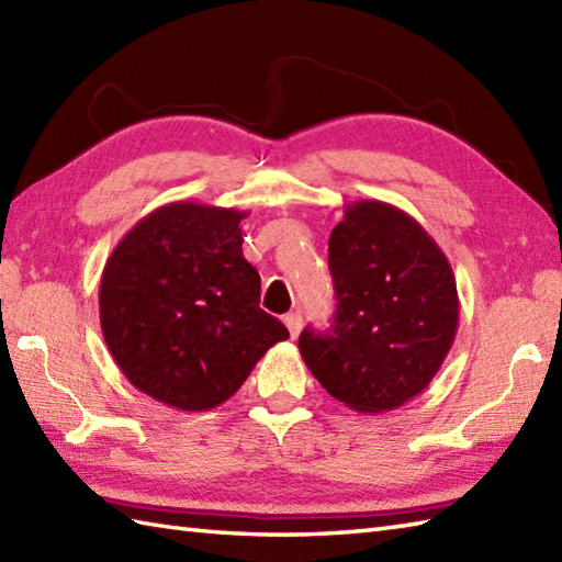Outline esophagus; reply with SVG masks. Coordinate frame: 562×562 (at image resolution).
<instances>
[{"instance_id": "obj_1", "label": "esophagus", "mask_w": 562, "mask_h": 562, "mask_svg": "<svg viewBox=\"0 0 562 562\" xmlns=\"http://www.w3.org/2000/svg\"><path fill=\"white\" fill-rule=\"evenodd\" d=\"M284 326H288V330H290V336L292 338H296L302 333V314L300 312H294V314H288L284 316Z\"/></svg>"}]
</instances>
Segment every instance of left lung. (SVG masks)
I'll return each instance as SVG.
<instances>
[{
    "label": "left lung",
    "mask_w": 562,
    "mask_h": 562,
    "mask_svg": "<svg viewBox=\"0 0 562 562\" xmlns=\"http://www.w3.org/2000/svg\"><path fill=\"white\" fill-rule=\"evenodd\" d=\"M338 306L300 352L333 398L357 413L396 411L439 372L459 328L457 278L408 212L379 200L345 207L330 232Z\"/></svg>",
    "instance_id": "1"
}]
</instances>
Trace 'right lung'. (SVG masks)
<instances>
[{
	"instance_id": "add662e5",
	"label": "right lung",
	"mask_w": 562,
	"mask_h": 562,
	"mask_svg": "<svg viewBox=\"0 0 562 562\" xmlns=\"http://www.w3.org/2000/svg\"><path fill=\"white\" fill-rule=\"evenodd\" d=\"M234 207L171 202L113 248L99 290L103 340L130 384L176 411L232 398L290 330L262 312Z\"/></svg>"
}]
</instances>
